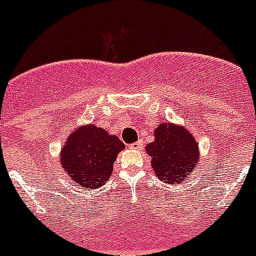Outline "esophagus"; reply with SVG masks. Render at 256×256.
Here are the masks:
<instances>
[{
    "label": "esophagus",
    "instance_id": "34e87169",
    "mask_svg": "<svg viewBox=\"0 0 256 256\" xmlns=\"http://www.w3.org/2000/svg\"><path fill=\"white\" fill-rule=\"evenodd\" d=\"M142 146H144V144H142L141 141H138V142H134V144H130V148H133V150H138V148H142Z\"/></svg>",
    "mask_w": 256,
    "mask_h": 256
}]
</instances>
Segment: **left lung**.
Listing matches in <instances>:
<instances>
[{
	"label": "left lung",
	"instance_id": "obj_1",
	"mask_svg": "<svg viewBox=\"0 0 256 256\" xmlns=\"http://www.w3.org/2000/svg\"><path fill=\"white\" fill-rule=\"evenodd\" d=\"M155 140L146 144L151 166L162 182L169 184L186 180L198 166L200 151L195 137L183 126L162 122L155 128Z\"/></svg>",
	"mask_w": 256,
	"mask_h": 256
}]
</instances>
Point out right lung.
I'll list each match as a JSON object with an SVG mask.
<instances>
[{
    "mask_svg": "<svg viewBox=\"0 0 256 256\" xmlns=\"http://www.w3.org/2000/svg\"><path fill=\"white\" fill-rule=\"evenodd\" d=\"M124 144L94 124L78 126L60 151V165L79 186L96 190L112 177V165Z\"/></svg>",
    "mask_w": 256,
    "mask_h": 256,
    "instance_id": "obj_1",
    "label": "right lung"
}]
</instances>
